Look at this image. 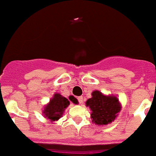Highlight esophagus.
Listing matches in <instances>:
<instances>
[{
  "label": "esophagus",
  "mask_w": 156,
  "mask_h": 156,
  "mask_svg": "<svg viewBox=\"0 0 156 156\" xmlns=\"http://www.w3.org/2000/svg\"><path fill=\"white\" fill-rule=\"evenodd\" d=\"M77 100H78V102H79V104H83V96H79V97L77 98Z\"/></svg>",
  "instance_id": "34e87169"
}]
</instances>
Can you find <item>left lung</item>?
Returning <instances> with one entry per match:
<instances>
[{
    "label": "left lung",
    "mask_w": 156,
    "mask_h": 156,
    "mask_svg": "<svg viewBox=\"0 0 156 156\" xmlns=\"http://www.w3.org/2000/svg\"><path fill=\"white\" fill-rule=\"evenodd\" d=\"M92 96V98L87 100L86 105L92 110V122L100 125L112 122L121 108L118 99L112 96H104L99 91H94Z\"/></svg>",
    "instance_id": "8db88e82"
}]
</instances>
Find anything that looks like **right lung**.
I'll return each mask as SVG.
<instances>
[{"label": "right lung", "mask_w": 156, "mask_h": 156, "mask_svg": "<svg viewBox=\"0 0 156 156\" xmlns=\"http://www.w3.org/2000/svg\"><path fill=\"white\" fill-rule=\"evenodd\" d=\"M69 100L73 103H76L77 100L73 96H69ZM69 100L60 94H55L53 98L50 100L49 104L44 108V114L45 115V118L49 119L50 121L57 120L62 116L64 109L69 105Z\"/></svg>", "instance_id": "1"}]
</instances>
